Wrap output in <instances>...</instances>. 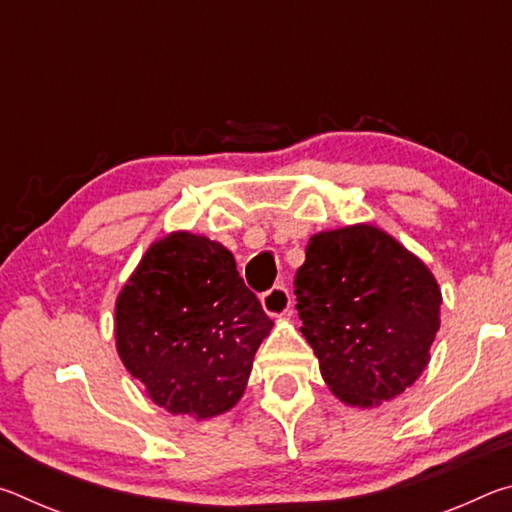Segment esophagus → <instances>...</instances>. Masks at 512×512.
<instances>
[{"label":"esophagus","instance_id":"1","mask_svg":"<svg viewBox=\"0 0 512 512\" xmlns=\"http://www.w3.org/2000/svg\"><path fill=\"white\" fill-rule=\"evenodd\" d=\"M262 307L268 316H284L291 307V293L287 287H273L262 293Z\"/></svg>","mask_w":512,"mask_h":512}]
</instances>
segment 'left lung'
Instances as JSON below:
<instances>
[{"label": "left lung", "instance_id": "1", "mask_svg": "<svg viewBox=\"0 0 512 512\" xmlns=\"http://www.w3.org/2000/svg\"><path fill=\"white\" fill-rule=\"evenodd\" d=\"M293 284L300 332L341 402H388L427 368L443 296L422 259L384 230L318 232Z\"/></svg>", "mask_w": 512, "mask_h": 512}]
</instances>
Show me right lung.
Returning a JSON list of instances; mask_svg holds the SVG:
<instances>
[{"label": "right lung", "instance_id": "right-lung-1", "mask_svg": "<svg viewBox=\"0 0 512 512\" xmlns=\"http://www.w3.org/2000/svg\"><path fill=\"white\" fill-rule=\"evenodd\" d=\"M271 327L230 250L185 230L151 244L115 302L126 370L164 411L196 420L241 400Z\"/></svg>", "mask_w": 512, "mask_h": 512}]
</instances>
